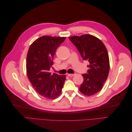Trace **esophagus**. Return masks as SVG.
Listing matches in <instances>:
<instances>
[{"instance_id": "obj_1", "label": "esophagus", "mask_w": 132, "mask_h": 132, "mask_svg": "<svg viewBox=\"0 0 132 132\" xmlns=\"http://www.w3.org/2000/svg\"><path fill=\"white\" fill-rule=\"evenodd\" d=\"M75 75V74H68V76L69 77H73Z\"/></svg>"}]
</instances>
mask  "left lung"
Listing matches in <instances>:
<instances>
[{
	"instance_id": "obj_1",
	"label": "left lung",
	"mask_w": 132,
	"mask_h": 132,
	"mask_svg": "<svg viewBox=\"0 0 132 132\" xmlns=\"http://www.w3.org/2000/svg\"><path fill=\"white\" fill-rule=\"evenodd\" d=\"M83 60L89 62L87 73L82 74L84 81L79 90L87 96L96 94L102 88L110 70L109 54L103 42L90 35L69 37Z\"/></svg>"
}]
</instances>
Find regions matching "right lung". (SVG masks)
Wrapping results in <instances>:
<instances>
[{
  "label": "right lung",
  "instance_id": "add662e5",
  "mask_svg": "<svg viewBox=\"0 0 132 132\" xmlns=\"http://www.w3.org/2000/svg\"><path fill=\"white\" fill-rule=\"evenodd\" d=\"M65 39L45 36L32 43L28 51L27 77L37 93L47 98L54 99L59 96L65 80V75L52 74L50 71L55 51Z\"/></svg>",
  "mask_w": 132,
  "mask_h": 132
}]
</instances>
